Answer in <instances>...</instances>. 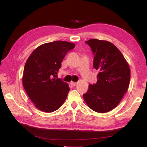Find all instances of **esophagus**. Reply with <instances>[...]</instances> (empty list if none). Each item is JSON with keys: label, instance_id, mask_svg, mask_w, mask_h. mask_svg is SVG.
Masks as SVG:
<instances>
[{"label": "esophagus", "instance_id": "esophagus-1", "mask_svg": "<svg viewBox=\"0 0 147 147\" xmlns=\"http://www.w3.org/2000/svg\"><path fill=\"white\" fill-rule=\"evenodd\" d=\"M70 84H71V85L73 86H76L77 84V83L75 82H71Z\"/></svg>", "mask_w": 147, "mask_h": 147}]
</instances>
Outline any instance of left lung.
Segmentation results:
<instances>
[{
	"label": "left lung",
	"instance_id": "obj_1",
	"mask_svg": "<svg viewBox=\"0 0 147 147\" xmlns=\"http://www.w3.org/2000/svg\"><path fill=\"white\" fill-rule=\"evenodd\" d=\"M94 54L93 67L98 70L97 82L90 84L83 97L88 107L105 113L118 105L127 92L130 68L117 47L107 40L92 38L86 42Z\"/></svg>",
	"mask_w": 147,
	"mask_h": 147
}]
</instances>
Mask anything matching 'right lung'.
Segmentation results:
<instances>
[{
  "instance_id": "right-lung-1",
  "label": "right lung",
  "mask_w": 147,
  "mask_h": 147,
  "mask_svg": "<svg viewBox=\"0 0 147 147\" xmlns=\"http://www.w3.org/2000/svg\"><path fill=\"white\" fill-rule=\"evenodd\" d=\"M74 43L57 40L40 45L30 56L22 78L24 89L36 108L53 112L64 103L70 91L67 83L57 78L61 63Z\"/></svg>"
}]
</instances>
